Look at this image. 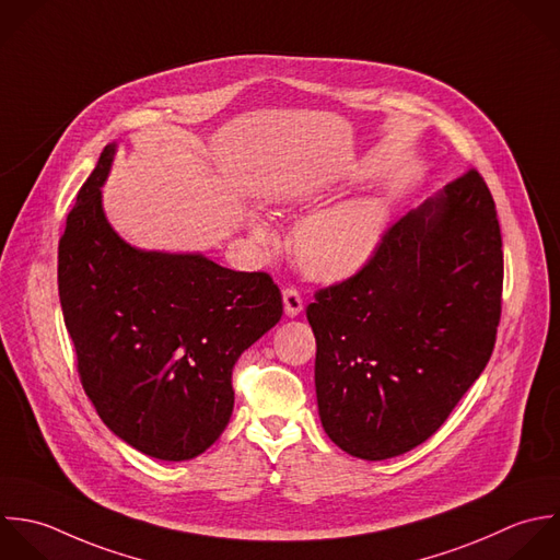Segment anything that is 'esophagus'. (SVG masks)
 <instances>
[{
	"mask_svg": "<svg viewBox=\"0 0 560 560\" xmlns=\"http://www.w3.org/2000/svg\"><path fill=\"white\" fill-rule=\"evenodd\" d=\"M283 307H285V314L288 316H299L301 310H303V296L296 288H285L283 290Z\"/></svg>",
	"mask_w": 560,
	"mask_h": 560,
	"instance_id": "esophagus-1",
	"label": "esophagus"
}]
</instances>
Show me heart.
Here are the masks:
<instances>
[{
	"label": "heart",
	"mask_w": 560,
	"mask_h": 560,
	"mask_svg": "<svg viewBox=\"0 0 560 560\" xmlns=\"http://www.w3.org/2000/svg\"><path fill=\"white\" fill-rule=\"evenodd\" d=\"M384 231V209L373 200H351L310 218L294 237L301 266L316 279H340L355 272L373 255ZM268 237L264 224H255Z\"/></svg>",
	"instance_id": "heart-1"
}]
</instances>
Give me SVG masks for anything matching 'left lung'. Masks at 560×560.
Wrapping results in <instances>:
<instances>
[{
  "label": "left lung",
  "mask_w": 560,
  "mask_h": 560,
  "mask_svg": "<svg viewBox=\"0 0 560 560\" xmlns=\"http://www.w3.org/2000/svg\"><path fill=\"white\" fill-rule=\"evenodd\" d=\"M502 288L495 202L469 167L307 305L327 436L362 460L425 443L491 360Z\"/></svg>",
  "instance_id": "left-lung-1"
}]
</instances>
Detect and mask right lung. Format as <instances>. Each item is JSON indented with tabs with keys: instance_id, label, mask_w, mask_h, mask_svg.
<instances>
[{
	"instance_id": "add662e5",
	"label": "right lung",
	"mask_w": 560,
	"mask_h": 560,
	"mask_svg": "<svg viewBox=\"0 0 560 560\" xmlns=\"http://www.w3.org/2000/svg\"><path fill=\"white\" fill-rule=\"evenodd\" d=\"M106 145L58 242V296L80 384L104 425L159 460L209 450L233 412L240 355L283 316L268 272L143 253L106 222Z\"/></svg>"
}]
</instances>
